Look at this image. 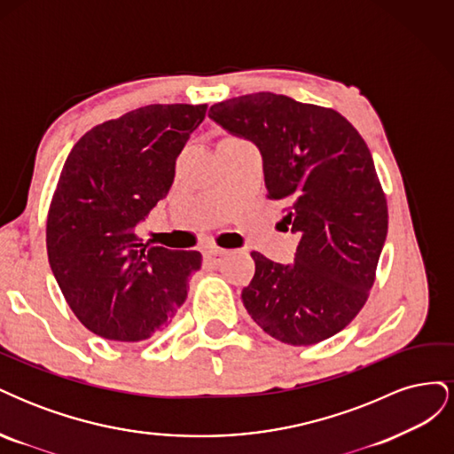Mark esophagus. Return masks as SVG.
I'll return each mask as SVG.
<instances>
[{
    "instance_id": "34e87169",
    "label": "esophagus",
    "mask_w": 454,
    "mask_h": 454,
    "mask_svg": "<svg viewBox=\"0 0 454 454\" xmlns=\"http://www.w3.org/2000/svg\"><path fill=\"white\" fill-rule=\"evenodd\" d=\"M227 252L222 250V248H215V246H212V248H208L204 252V263L210 265V267H219L223 263Z\"/></svg>"
}]
</instances>
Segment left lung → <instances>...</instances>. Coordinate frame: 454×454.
<instances>
[{
  "instance_id": "8db88e82",
  "label": "left lung",
  "mask_w": 454,
  "mask_h": 454,
  "mask_svg": "<svg viewBox=\"0 0 454 454\" xmlns=\"http://www.w3.org/2000/svg\"><path fill=\"white\" fill-rule=\"evenodd\" d=\"M208 115L259 147L267 197L290 204L284 219L301 235L292 267L252 252L246 310L287 345L333 337L364 309L388 232L387 195L367 144L335 109L284 94L239 96Z\"/></svg>"
}]
</instances>
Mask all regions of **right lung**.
I'll list each match as a JSON object with an SVG mask.
<instances>
[{
  "label": "right lung",
  "instance_id": "right-lung-1",
  "mask_svg": "<svg viewBox=\"0 0 454 454\" xmlns=\"http://www.w3.org/2000/svg\"><path fill=\"white\" fill-rule=\"evenodd\" d=\"M206 107H138L81 136L64 162L47 215L49 265L77 320L107 340L167 327L200 269L199 252L144 242L136 225L168 195Z\"/></svg>",
  "mask_w": 454,
  "mask_h": 454
}]
</instances>
